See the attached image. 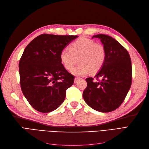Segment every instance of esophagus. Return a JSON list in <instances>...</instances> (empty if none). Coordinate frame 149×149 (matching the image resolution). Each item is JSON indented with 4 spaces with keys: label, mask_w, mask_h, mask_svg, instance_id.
<instances>
[{
    "label": "esophagus",
    "mask_w": 149,
    "mask_h": 149,
    "mask_svg": "<svg viewBox=\"0 0 149 149\" xmlns=\"http://www.w3.org/2000/svg\"><path fill=\"white\" fill-rule=\"evenodd\" d=\"M79 79H81V78H79V77H76V78H75V79H74V83H78V81H79Z\"/></svg>",
    "instance_id": "34e87169"
}]
</instances>
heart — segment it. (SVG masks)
Masks as SVG:
<instances>
[{"mask_svg":"<svg viewBox=\"0 0 149 149\" xmlns=\"http://www.w3.org/2000/svg\"><path fill=\"white\" fill-rule=\"evenodd\" d=\"M69 49H62L60 59L63 66L68 71L73 68L78 60L79 64L71 71L75 76H84L91 70L96 73L101 69L105 62V47L92 39L79 38L70 44Z\"/></svg>","mask_w":149,"mask_h":149,"instance_id":"obj_1","label":"heart"}]
</instances>
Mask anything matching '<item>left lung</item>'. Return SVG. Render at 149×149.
Here are the masks:
<instances>
[{"label": "left lung", "mask_w": 149, "mask_h": 149, "mask_svg": "<svg viewBox=\"0 0 149 149\" xmlns=\"http://www.w3.org/2000/svg\"><path fill=\"white\" fill-rule=\"evenodd\" d=\"M106 52L101 70L87 78L83 96L93 109L102 112L114 111L122 104L132 84V64L129 54L122 45L108 35L99 34Z\"/></svg>", "instance_id": "8db88e82"}]
</instances>
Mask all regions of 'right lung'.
I'll use <instances>...</instances> for the list:
<instances>
[{"instance_id": "1", "label": "right lung", "mask_w": 149, "mask_h": 149, "mask_svg": "<svg viewBox=\"0 0 149 149\" xmlns=\"http://www.w3.org/2000/svg\"><path fill=\"white\" fill-rule=\"evenodd\" d=\"M77 37L44 33L35 38L24 49L19 65L20 87L35 110L47 113L63 102L74 76L63 66L60 53Z\"/></svg>"}]
</instances>
